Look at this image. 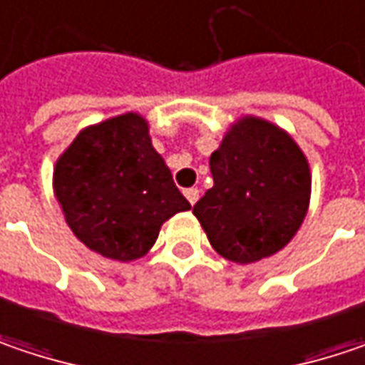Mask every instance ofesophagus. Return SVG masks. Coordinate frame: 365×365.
<instances>
[{"mask_svg": "<svg viewBox=\"0 0 365 365\" xmlns=\"http://www.w3.org/2000/svg\"><path fill=\"white\" fill-rule=\"evenodd\" d=\"M183 194H185L187 202L192 204V206L198 202V198H200V190H198V187H187V190H185Z\"/></svg>", "mask_w": 365, "mask_h": 365, "instance_id": "obj_1", "label": "esophagus"}]
</instances>
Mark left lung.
<instances>
[{
    "label": "left lung",
    "instance_id": "left-lung-1",
    "mask_svg": "<svg viewBox=\"0 0 365 365\" xmlns=\"http://www.w3.org/2000/svg\"><path fill=\"white\" fill-rule=\"evenodd\" d=\"M215 185L194 204L210 246L250 264L287 246L310 204V165L285 130L267 119H237L210 155Z\"/></svg>",
    "mask_w": 365,
    "mask_h": 365
}]
</instances>
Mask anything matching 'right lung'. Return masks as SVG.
<instances>
[{"instance_id": "1", "label": "right lung", "mask_w": 365, "mask_h": 365, "mask_svg": "<svg viewBox=\"0 0 365 365\" xmlns=\"http://www.w3.org/2000/svg\"><path fill=\"white\" fill-rule=\"evenodd\" d=\"M53 190L76 237L121 262L142 258L163 223L192 208L138 113L84 128L55 163Z\"/></svg>"}]
</instances>
